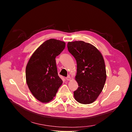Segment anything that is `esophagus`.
Segmentation results:
<instances>
[{
  "label": "esophagus",
  "instance_id": "34e87169",
  "mask_svg": "<svg viewBox=\"0 0 132 132\" xmlns=\"http://www.w3.org/2000/svg\"><path fill=\"white\" fill-rule=\"evenodd\" d=\"M66 79H67V80L69 81V80H70L71 79V77H70V75H68V77L66 78Z\"/></svg>",
  "mask_w": 132,
  "mask_h": 132
}]
</instances>
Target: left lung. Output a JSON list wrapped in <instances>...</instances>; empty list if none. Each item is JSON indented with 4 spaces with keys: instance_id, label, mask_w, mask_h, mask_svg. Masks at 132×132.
Listing matches in <instances>:
<instances>
[{
    "instance_id": "obj_1",
    "label": "left lung",
    "mask_w": 132,
    "mask_h": 132,
    "mask_svg": "<svg viewBox=\"0 0 132 132\" xmlns=\"http://www.w3.org/2000/svg\"><path fill=\"white\" fill-rule=\"evenodd\" d=\"M68 50L76 59L75 80L79 87L74 91L78 102L90 104L101 94L106 80V71L102 55L91 44L84 41L69 42Z\"/></svg>"
}]
</instances>
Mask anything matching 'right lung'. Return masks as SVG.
Instances as JSON below:
<instances>
[{
  "instance_id": "right-lung-1",
  "label": "right lung",
  "mask_w": 132,
  "mask_h": 132,
  "mask_svg": "<svg viewBox=\"0 0 132 132\" xmlns=\"http://www.w3.org/2000/svg\"><path fill=\"white\" fill-rule=\"evenodd\" d=\"M65 47L64 42L50 39L34 52L27 63V86L34 96L43 103L52 100L63 83L58 75L55 58Z\"/></svg>"
}]
</instances>
